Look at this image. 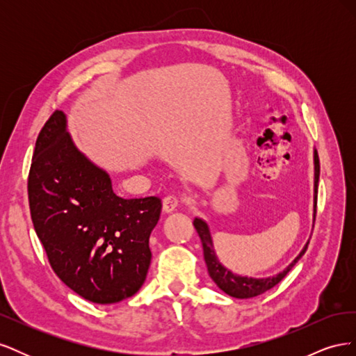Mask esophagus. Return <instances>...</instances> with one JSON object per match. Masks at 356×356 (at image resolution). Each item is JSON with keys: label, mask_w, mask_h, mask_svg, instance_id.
Segmentation results:
<instances>
[{"label": "esophagus", "mask_w": 356, "mask_h": 356, "mask_svg": "<svg viewBox=\"0 0 356 356\" xmlns=\"http://www.w3.org/2000/svg\"><path fill=\"white\" fill-rule=\"evenodd\" d=\"M178 197L177 196H166L165 199H163V211L166 212V213H169V212H174L175 209H177V207H178Z\"/></svg>", "instance_id": "obj_1"}]
</instances>
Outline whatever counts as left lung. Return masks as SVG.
Returning a JSON list of instances; mask_svg holds the SVG:
<instances>
[{
  "label": "left lung",
  "mask_w": 356,
  "mask_h": 356,
  "mask_svg": "<svg viewBox=\"0 0 356 356\" xmlns=\"http://www.w3.org/2000/svg\"><path fill=\"white\" fill-rule=\"evenodd\" d=\"M314 165H315V184H314V207H315V212H314V221L316 217V199H318V182H319V157H318V152L315 149L314 152ZM193 225L199 233V238L202 241V246H203V257H204V263H207L208 267V273L211 276L212 281L217 284V286L220 289H222L225 294H229L234 298H252L260 296L266 291H268L270 288H273L275 285H277L282 279L286 276V273L296 266V263L300 260L301 257L305 255L309 242L305 245L301 252L294 258V261L291 263L285 270H282L281 273H277L275 276H268V277H248V276H241L236 275L232 270H229L227 267H224L217 254H215L213 250V242H212V236L209 232L208 224L204 222L202 218H195L193 221Z\"/></svg>",
  "instance_id": "1"
}]
</instances>
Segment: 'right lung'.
Here are the masks:
<instances>
[{
    "instance_id": "add662e5",
    "label": "right lung",
    "mask_w": 356,
    "mask_h": 356,
    "mask_svg": "<svg viewBox=\"0 0 356 356\" xmlns=\"http://www.w3.org/2000/svg\"><path fill=\"white\" fill-rule=\"evenodd\" d=\"M28 197L53 272L74 293L111 305L143 286L161 200L117 196L110 175L74 145L62 111L50 115L37 138Z\"/></svg>"
}]
</instances>
